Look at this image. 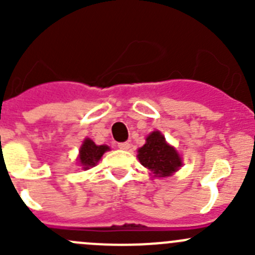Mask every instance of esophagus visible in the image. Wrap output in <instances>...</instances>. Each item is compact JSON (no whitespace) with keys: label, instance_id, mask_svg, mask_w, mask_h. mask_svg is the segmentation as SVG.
I'll return each mask as SVG.
<instances>
[{"label":"esophagus","instance_id":"esophagus-1","mask_svg":"<svg viewBox=\"0 0 255 255\" xmlns=\"http://www.w3.org/2000/svg\"><path fill=\"white\" fill-rule=\"evenodd\" d=\"M130 146V144L128 142H123V143H118V148L122 149V150H128Z\"/></svg>","mask_w":255,"mask_h":255}]
</instances>
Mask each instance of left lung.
<instances>
[{
    "label": "left lung",
    "mask_w": 255,
    "mask_h": 255,
    "mask_svg": "<svg viewBox=\"0 0 255 255\" xmlns=\"http://www.w3.org/2000/svg\"><path fill=\"white\" fill-rule=\"evenodd\" d=\"M137 156L154 177L171 176L182 165L176 149L166 143L165 137L159 130H154L146 137L145 144L138 149Z\"/></svg>",
    "instance_id": "8db88e82"
}]
</instances>
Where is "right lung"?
<instances>
[{
  "label": "right lung",
  "instance_id": "add662e5",
  "mask_svg": "<svg viewBox=\"0 0 255 255\" xmlns=\"http://www.w3.org/2000/svg\"><path fill=\"white\" fill-rule=\"evenodd\" d=\"M107 150H110L109 145H96L94 140L86 138L82 142L81 148H80L79 164L84 170H87V169L96 165L101 156L105 154V151Z\"/></svg>",
  "mask_w": 255,
  "mask_h": 255
}]
</instances>
